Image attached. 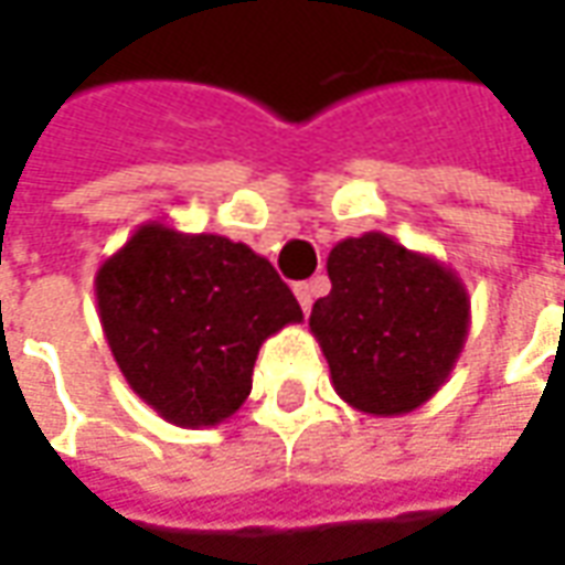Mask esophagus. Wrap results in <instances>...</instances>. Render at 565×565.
<instances>
[{"instance_id": "1", "label": "esophagus", "mask_w": 565, "mask_h": 565, "mask_svg": "<svg viewBox=\"0 0 565 565\" xmlns=\"http://www.w3.org/2000/svg\"><path fill=\"white\" fill-rule=\"evenodd\" d=\"M315 287H318V284H308V281L296 284L294 287V294H296V299H299L302 311H311V302H315Z\"/></svg>"}]
</instances>
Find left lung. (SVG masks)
Wrapping results in <instances>:
<instances>
[{
  "label": "left lung",
  "instance_id": "1",
  "mask_svg": "<svg viewBox=\"0 0 565 565\" xmlns=\"http://www.w3.org/2000/svg\"><path fill=\"white\" fill-rule=\"evenodd\" d=\"M332 290L308 327L344 403L396 417L433 399L460 360L472 306L460 275L384 233L344 238L327 257Z\"/></svg>",
  "mask_w": 565,
  "mask_h": 565
}]
</instances>
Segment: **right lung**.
<instances>
[{
  "instance_id": "obj_1",
  "label": "right lung",
  "mask_w": 565,
  "mask_h": 565,
  "mask_svg": "<svg viewBox=\"0 0 565 565\" xmlns=\"http://www.w3.org/2000/svg\"><path fill=\"white\" fill-rule=\"evenodd\" d=\"M117 369L162 420L217 426L250 393L259 344L302 320L266 257L214 233L141 223L96 271Z\"/></svg>"
}]
</instances>
